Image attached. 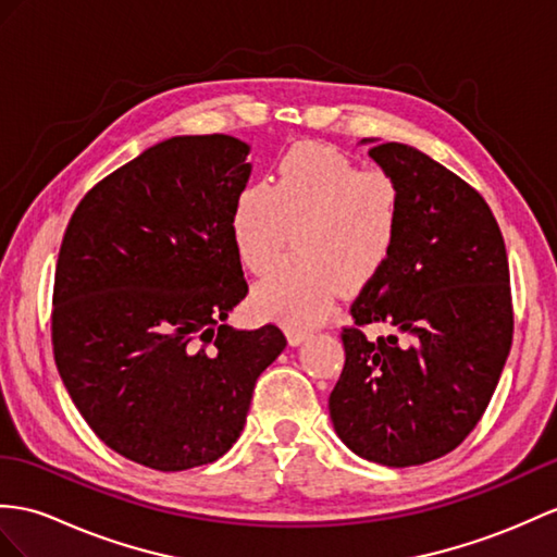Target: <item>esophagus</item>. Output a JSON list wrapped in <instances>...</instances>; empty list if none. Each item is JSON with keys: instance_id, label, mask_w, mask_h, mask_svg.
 Here are the masks:
<instances>
[{"instance_id": "obj_1", "label": "esophagus", "mask_w": 557, "mask_h": 557, "mask_svg": "<svg viewBox=\"0 0 557 557\" xmlns=\"http://www.w3.org/2000/svg\"><path fill=\"white\" fill-rule=\"evenodd\" d=\"M286 335H288V343L290 345H300V343H305L307 337H309V331L307 329H295V325H288Z\"/></svg>"}]
</instances>
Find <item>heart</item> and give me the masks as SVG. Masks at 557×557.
<instances>
[{
    "label": "heart",
    "mask_w": 557,
    "mask_h": 557,
    "mask_svg": "<svg viewBox=\"0 0 557 557\" xmlns=\"http://www.w3.org/2000/svg\"><path fill=\"white\" fill-rule=\"evenodd\" d=\"M228 226L255 274H267L295 240L297 255L255 288L252 300L264 314L311 325L331 314L337 288L361 290L387 269L401 238L404 196L385 168L302 144L276 160L269 184L240 188Z\"/></svg>",
    "instance_id": "heart-1"
}]
</instances>
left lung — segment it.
<instances>
[{"mask_svg":"<svg viewBox=\"0 0 557 557\" xmlns=\"http://www.w3.org/2000/svg\"><path fill=\"white\" fill-rule=\"evenodd\" d=\"M404 196L399 246L351 302L335 432L389 468L454 451L480 423L512 345L506 243L478 188L406 144L371 148ZM387 322L389 336L364 329Z\"/></svg>","mask_w":557,"mask_h":557,"instance_id":"1","label":"left lung"}]
</instances>
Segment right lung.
<instances>
[{
  "instance_id": "add662e5",
  "label": "right lung",
  "mask_w": 557,
  "mask_h": 557,
  "mask_svg": "<svg viewBox=\"0 0 557 557\" xmlns=\"http://www.w3.org/2000/svg\"><path fill=\"white\" fill-rule=\"evenodd\" d=\"M248 144L172 137L91 186L61 240L51 347L87 425L134 463H212L286 335L226 325L248 283L232 240Z\"/></svg>"
}]
</instances>
